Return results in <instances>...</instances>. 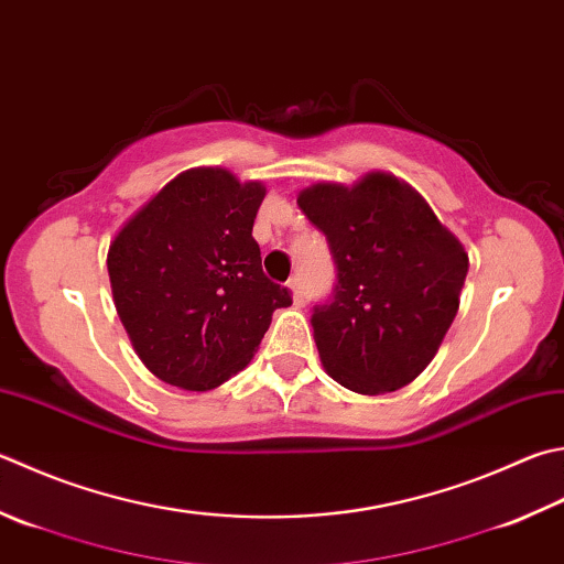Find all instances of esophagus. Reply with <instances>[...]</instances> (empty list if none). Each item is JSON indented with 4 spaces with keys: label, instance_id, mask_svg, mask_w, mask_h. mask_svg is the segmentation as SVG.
I'll list each match as a JSON object with an SVG mask.
<instances>
[{
    "label": "esophagus",
    "instance_id": "1",
    "mask_svg": "<svg viewBox=\"0 0 564 564\" xmlns=\"http://www.w3.org/2000/svg\"><path fill=\"white\" fill-rule=\"evenodd\" d=\"M286 286H290V292H292V300L300 304L302 302V280L300 278H292L290 282H286Z\"/></svg>",
    "mask_w": 564,
    "mask_h": 564
}]
</instances>
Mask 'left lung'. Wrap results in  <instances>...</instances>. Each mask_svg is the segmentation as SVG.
I'll return each mask as SVG.
<instances>
[{"label": "left lung", "mask_w": 564, "mask_h": 564, "mask_svg": "<svg viewBox=\"0 0 564 564\" xmlns=\"http://www.w3.org/2000/svg\"><path fill=\"white\" fill-rule=\"evenodd\" d=\"M296 204L338 268L334 300L314 306L324 370L358 395L405 388L432 364L459 312L469 254L402 178L306 186Z\"/></svg>", "instance_id": "left-lung-1"}]
</instances>
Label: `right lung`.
Here are the masks:
<instances>
[{"instance_id": "right-lung-1", "label": "right lung", "mask_w": 564, "mask_h": 564, "mask_svg": "<svg viewBox=\"0 0 564 564\" xmlns=\"http://www.w3.org/2000/svg\"><path fill=\"white\" fill-rule=\"evenodd\" d=\"M262 182L220 166L172 178L117 230L108 274L120 322L150 373L184 390H214L246 368L290 306L262 272L252 223Z\"/></svg>"}]
</instances>
